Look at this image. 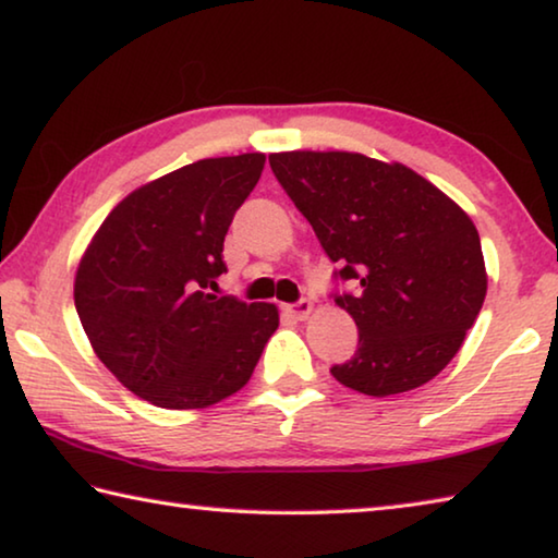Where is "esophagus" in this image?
Returning <instances> with one entry per match:
<instances>
[{
	"instance_id": "esophagus-1",
	"label": "esophagus",
	"mask_w": 558,
	"mask_h": 558,
	"mask_svg": "<svg viewBox=\"0 0 558 558\" xmlns=\"http://www.w3.org/2000/svg\"><path fill=\"white\" fill-rule=\"evenodd\" d=\"M286 313L290 315V318H295V320H305L307 315L313 313V303L311 301H298L293 305H288Z\"/></svg>"
}]
</instances>
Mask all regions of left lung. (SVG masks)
<instances>
[{
    "label": "left lung",
    "mask_w": 558,
    "mask_h": 558,
    "mask_svg": "<svg viewBox=\"0 0 558 558\" xmlns=\"http://www.w3.org/2000/svg\"><path fill=\"white\" fill-rule=\"evenodd\" d=\"M270 168L338 263L336 278L355 286L332 295L359 326V348L332 378L376 398L436 378L486 298L473 220L401 162L295 149L272 153Z\"/></svg>",
    "instance_id": "left-lung-1"
}]
</instances>
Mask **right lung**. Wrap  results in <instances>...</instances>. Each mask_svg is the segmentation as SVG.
Segmentation results:
<instances>
[{
	"mask_svg": "<svg viewBox=\"0 0 558 558\" xmlns=\"http://www.w3.org/2000/svg\"><path fill=\"white\" fill-rule=\"evenodd\" d=\"M263 153L207 157L114 205L74 276L97 359L170 411L207 409L251 380L278 328L272 303L213 295L232 215L260 180Z\"/></svg>",
	"mask_w": 558,
	"mask_h": 558,
	"instance_id": "1",
	"label": "right lung"
}]
</instances>
